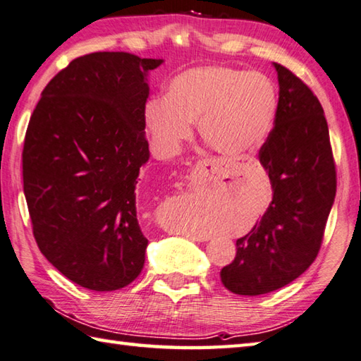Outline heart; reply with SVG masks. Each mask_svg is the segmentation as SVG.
Listing matches in <instances>:
<instances>
[{
	"label": "heart",
	"instance_id": "obj_1",
	"mask_svg": "<svg viewBox=\"0 0 361 361\" xmlns=\"http://www.w3.org/2000/svg\"><path fill=\"white\" fill-rule=\"evenodd\" d=\"M278 115V93L259 72L200 66L175 75L166 97H152L143 120L164 158L173 156L197 123L200 139L227 158L247 156L264 145Z\"/></svg>",
	"mask_w": 361,
	"mask_h": 361
}]
</instances>
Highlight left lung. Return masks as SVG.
I'll list each match as a JSON object with an SVG mask.
<instances>
[{"label": "left lung", "instance_id": "left-lung-1", "mask_svg": "<svg viewBox=\"0 0 361 361\" xmlns=\"http://www.w3.org/2000/svg\"><path fill=\"white\" fill-rule=\"evenodd\" d=\"M279 85L278 115L259 159L273 189L270 207L237 240V255L221 283L237 295L270 293L290 284L317 257L336 195L329 124L312 91L273 63Z\"/></svg>", "mask_w": 361, "mask_h": 361}]
</instances>
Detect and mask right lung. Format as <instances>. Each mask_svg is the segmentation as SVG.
I'll use <instances>...</instances> for the list:
<instances>
[{"label": "right lung", "mask_w": 361, "mask_h": 361, "mask_svg": "<svg viewBox=\"0 0 361 361\" xmlns=\"http://www.w3.org/2000/svg\"><path fill=\"white\" fill-rule=\"evenodd\" d=\"M162 63L126 51L75 58L44 88L26 129L23 192L36 243L85 289H121L145 264L135 189L149 159L147 77Z\"/></svg>", "instance_id": "1"}]
</instances>
